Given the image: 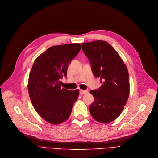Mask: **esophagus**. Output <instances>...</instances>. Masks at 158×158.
<instances>
[{
	"mask_svg": "<svg viewBox=\"0 0 158 158\" xmlns=\"http://www.w3.org/2000/svg\"><path fill=\"white\" fill-rule=\"evenodd\" d=\"M88 93V91H84V90H80L79 91V94L81 95H82V94H86Z\"/></svg>",
	"mask_w": 158,
	"mask_h": 158,
	"instance_id": "34e87169",
	"label": "esophagus"
}]
</instances>
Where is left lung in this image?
<instances>
[{
  "label": "left lung",
  "instance_id": "left-lung-1",
  "mask_svg": "<svg viewBox=\"0 0 158 158\" xmlns=\"http://www.w3.org/2000/svg\"><path fill=\"white\" fill-rule=\"evenodd\" d=\"M82 49L94 76L103 84L99 89L90 91L94 99L89 106L91 114L99 122L110 123L119 117L127 102L130 91L127 68L106 41L82 43Z\"/></svg>",
  "mask_w": 158,
  "mask_h": 158
}]
</instances>
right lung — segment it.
I'll use <instances>...</instances> for the list:
<instances>
[{
  "mask_svg": "<svg viewBox=\"0 0 158 158\" xmlns=\"http://www.w3.org/2000/svg\"><path fill=\"white\" fill-rule=\"evenodd\" d=\"M81 48L79 44L53 46L33 63L28 93L35 110L50 123L56 125L67 120L78 98L79 90L62 88L60 79L67 76L68 66Z\"/></svg>",
  "mask_w": 158,
  "mask_h": 158,
  "instance_id": "add662e5",
  "label": "right lung"
}]
</instances>
